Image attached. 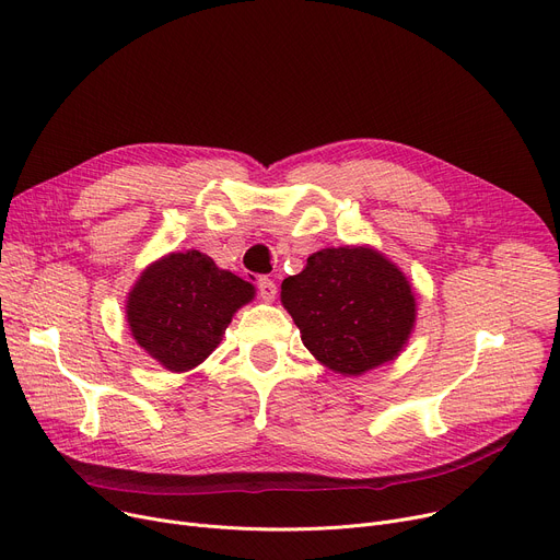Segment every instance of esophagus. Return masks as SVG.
Here are the masks:
<instances>
[{"instance_id": "obj_1", "label": "esophagus", "mask_w": 560, "mask_h": 560, "mask_svg": "<svg viewBox=\"0 0 560 560\" xmlns=\"http://www.w3.org/2000/svg\"><path fill=\"white\" fill-rule=\"evenodd\" d=\"M257 289H260V298L265 300V303H273L276 295H278V287L273 280L269 278H260L257 280Z\"/></svg>"}]
</instances>
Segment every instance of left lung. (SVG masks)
<instances>
[{
	"label": "left lung",
	"instance_id": "1",
	"mask_svg": "<svg viewBox=\"0 0 560 560\" xmlns=\"http://www.w3.org/2000/svg\"><path fill=\"white\" fill-rule=\"evenodd\" d=\"M280 300L314 359L342 376L395 361L417 320L406 273L365 244L312 253L282 280Z\"/></svg>",
	"mask_w": 560,
	"mask_h": 560
}]
</instances>
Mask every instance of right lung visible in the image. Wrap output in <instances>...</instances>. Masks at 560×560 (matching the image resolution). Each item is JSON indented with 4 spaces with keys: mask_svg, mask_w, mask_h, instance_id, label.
Returning a JSON list of instances; mask_svg holds the SVG:
<instances>
[{
    "mask_svg": "<svg viewBox=\"0 0 560 560\" xmlns=\"http://www.w3.org/2000/svg\"><path fill=\"white\" fill-rule=\"evenodd\" d=\"M255 287L195 248L167 253L127 293V325L139 348L170 372H188L222 342Z\"/></svg>",
    "mask_w": 560,
    "mask_h": 560,
    "instance_id": "obj_1",
    "label": "right lung"
}]
</instances>
